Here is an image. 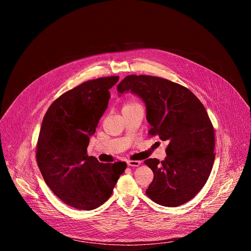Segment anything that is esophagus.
Masks as SVG:
<instances>
[{"label": "esophagus", "mask_w": 251, "mask_h": 251, "mask_svg": "<svg viewBox=\"0 0 251 251\" xmlns=\"http://www.w3.org/2000/svg\"><path fill=\"white\" fill-rule=\"evenodd\" d=\"M127 165L130 167H138L141 165L140 161H127Z\"/></svg>", "instance_id": "1"}]
</instances>
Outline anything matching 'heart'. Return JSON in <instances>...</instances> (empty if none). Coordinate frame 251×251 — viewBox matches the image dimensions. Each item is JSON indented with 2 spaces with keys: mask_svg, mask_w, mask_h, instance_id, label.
Wrapping results in <instances>:
<instances>
[{
  "mask_svg": "<svg viewBox=\"0 0 251 251\" xmlns=\"http://www.w3.org/2000/svg\"><path fill=\"white\" fill-rule=\"evenodd\" d=\"M132 105H136V103H128V104H126V106H132Z\"/></svg>",
  "mask_w": 251,
  "mask_h": 251,
  "instance_id": "b5f03b06",
  "label": "heart"
}]
</instances>
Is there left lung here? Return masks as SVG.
I'll return each mask as SVG.
<instances>
[{
	"instance_id": "obj_1",
	"label": "left lung",
	"mask_w": 251,
	"mask_h": 251,
	"mask_svg": "<svg viewBox=\"0 0 251 251\" xmlns=\"http://www.w3.org/2000/svg\"><path fill=\"white\" fill-rule=\"evenodd\" d=\"M146 106L149 134L168 141L167 157L144 163L154 180L146 191L156 203L175 207L191 201L205 185L214 162V131L205 108L188 88L150 75H128L117 86Z\"/></svg>"
}]
</instances>
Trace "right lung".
I'll list each match as a JSON object with an SVG mask.
<instances>
[{
    "mask_svg": "<svg viewBox=\"0 0 251 251\" xmlns=\"http://www.w3.org/2000/svg\"><path fill=\"white\" fill-rule=\"evenodd\" d=\"M119 76L86 81L59 96L40 131L37 162L47 185L66 204L91 210L103 204L127 164H103L86 154Z\"/></svg>",
    "mask_w": 251,
    "mask_h": 251,
    "instance_id": "right-lung-1",
    "label": "right lung"
}]
</instances>
